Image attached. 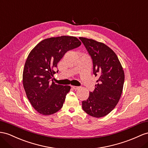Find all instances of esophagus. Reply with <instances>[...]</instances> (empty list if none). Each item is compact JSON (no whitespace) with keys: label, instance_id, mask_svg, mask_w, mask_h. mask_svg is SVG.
Wrapping results in <instances>:
<instances>
[{"label":"esophagus","instance_id":"34e87169","mask_svg":"<svg viewBox=\"0 0 148 148\" xmlns=\"http://www.w3.org/2000/svg\"><path fill=\"white\" fill-rule=\"evenodd\" d=\"M71 87H72V88H73V89H74V90H77V89H79V87H77V86H72Z\"/></svg>","mask_w":148,"mask_h":148}]
</instances>
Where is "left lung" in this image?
I'll use <instances>...</instances> for the list:
<instances>
[{
    "label": "left lung",
    "mask_w": 148,
    "mask_h": 148,
    "mask_svg": "<svg viewBox=\"0 0 148 148\" xmlns=\"http://www.w3.org/2000/svg\"><path fill=\"white\" fill-rule=\"evenodd\" d=\"M93 62V73L98 80L94 91L89 92L82 109L94 117H102L111 112L123 92L124 73L122 65L112 49L103 42L92 39L79 37Z\"/></svg>",
    "instance_id": "1"
}]
</instances>
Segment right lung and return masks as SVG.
<instances>
[{
	"instance_id": "right-lung-1",
	"label": "right lung",
	"mask_w": 148,
	"mask_h": 148,
	"mask_svg": "<svg viewBox=\"0 0 148 148\" xmlns=\"http://www.w3.org/2000/svg\"><path fill=\"white\" fill-rule=\"evenodd\" d=\"M77 37L63 36L45 39L30 52L22 75V83L30 103L40 114H53L62 108L71 86L55 84L50 79L65 53L80 46Z\"/></svg>"
}]
</instances>
